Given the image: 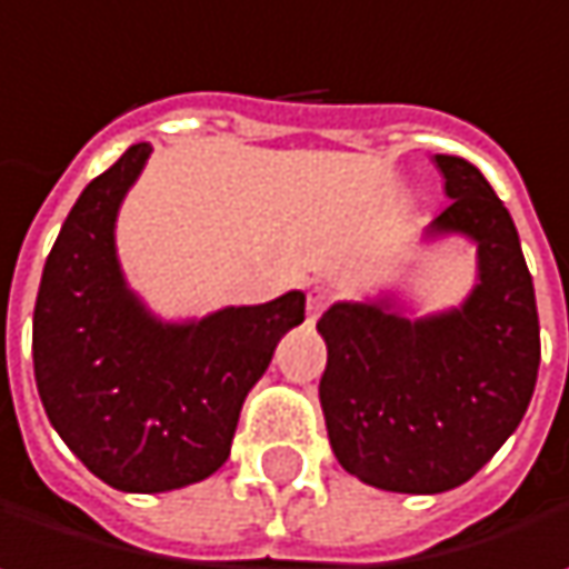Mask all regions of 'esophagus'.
<instances>
[{
	"label": "esophagus",
	"instance_id": "obj_1",
	"mask_svg": "<svg viewBox=\"0 0 569 569\" xmlns=\"http://www.w3.org/2000/svg\"><path fill=\"white\" fill-rule=\"evenodd\" d=\"M329 289H322V286H316V289H309V296H306V312H309V319H316L326 306H329Z\"/></svg>",
	"mask_w": 569,
	"mask_h": 569
}]
</instances>
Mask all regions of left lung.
<instances>
[{
	"mask_svg": "<svg viewBox=\"0 0 569 569\" xmlns=\"http://www.w3.org/2000/svg\"><path fill=\"white\" fill-rule=\"evenodd\" d=\"M451 203L431 230L478 240L481 283L435 319L408 322L389 306L336 302L319 401L339 465L359 481L441 495L475 478L520 425L540 366L533 280L511 213L485 173L438 154Z\"/></svg>",
	"mask_w": 569,
	"mask_h": 569,
	"instance_id": "obj_1",
	"label": "left lung"
}]
</instances>
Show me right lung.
Wrapping results in <instances>:
<instances>
[{"instance_id":"right-lung-1","label":"right lung","mask_w":569,"mask_h":569,"mask_svg":"<svg viewBox=\"0 0 569 569\" xmlns=\"http://www.w3.org/2000/svg\"><path fill=\"white\" fill-rule=\"evenodd\" d=\"M151 144H134L71 207L46 260L32 319L36 386L81 465L118 491H171L227 458L247 392L306 296L230 306L193 326H161L124 289L114 217Z\"/></svg>"}]
</instances>
